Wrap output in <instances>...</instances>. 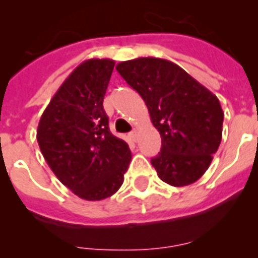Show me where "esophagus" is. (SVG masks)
<instances>
[{"label":"esophagus","instance_id":"esophagus-1","mask_svg":"<svg viewBox=\"0 0 258 258\" xmlns=\"http://www.w3.org/2000/svg\"><path fill=\"white\" fill-rule=\"evenodd\" d=\"M128 138H130V139H131V141H133V142H137V141H138V134H137V131H135V130H134V131H131V133L128 134Z\"/></svg>","mask_w":258,"mask_h":258}]
</instances>
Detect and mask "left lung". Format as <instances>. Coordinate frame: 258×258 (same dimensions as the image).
<instances>
[{"label":"left lung","mask_w":258,"mask_h":258,"mask_svg":"<svg viewBox=\"0 0 258 258\" xmlns=\"http://www.w3.org/2000/svg\"><path fill=\"white\" fill-rule=\"evenodd\" d=\"M116 71L145 100L161 134V153L151 159L158 176L175 187L194 183L209 169L222 139L218 97L163 58L121 61Z\"/></svg>","instance_id":"8db88e82"}]
</instances>
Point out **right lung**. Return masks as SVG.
<instances>
[{"mask_svg": "<svg viewBox=\"0 0 258 258\" xmlns=\"http://www.w3.org/2000/svg\"><path fill=\"white\" fill-rule=\"evenodd\" d=\"M115 61L89 58L66 79L42 112L37 142L58 180L87 201L120 188L131 161L123 139L113 137L103 99Z\"/></svg>", "mask_w": 258, "mask_h": 258, "instance_id": "right-lung-1", "label": "right lung"}]
</instances>
